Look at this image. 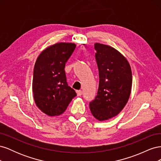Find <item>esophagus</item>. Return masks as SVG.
<instances>
[{"mask_svg": "<svg viewBox=\"0 0 161 161\" xmlns=\"http://www.w3.org/2000/svg\"><path fill=\"white\" fill-rule=\"evenodd\" d=\"M76 93H77V95L78 96H81L82 95V91L81 90H79V91H76Z\"/></svg>", "mask_w": 161, "mask_h": 161, "instance_id": "obj_1", "label": "esophagus"}]
</instances>
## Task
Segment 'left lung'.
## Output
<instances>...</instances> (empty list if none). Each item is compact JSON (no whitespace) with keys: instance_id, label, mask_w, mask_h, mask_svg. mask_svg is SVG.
<instances>
[{"instance_id":"1","label":"left lung","mask_w":161,"mask_h":161,"mask_svg":"<svg viewBox=\"0 0 161 161\" xmlns=\"http://www.w3.org/2000/svg\"><path fill=\"white\" fill-rule=\"evenodd\" d=\"M95 50L99 83L97 96L89 107L96 119L104 121L119 114L127 103L132 76L129 62L115 48L96 43Z\"/></svg>"}]
</instances>
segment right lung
<instances>
[{"mask_svg":"<svg viewBox=\"0 0 161 161\" xmlns=\"http://www.w3.org/2000/svg\"><path fill=\"white\" fill-rule=\"evenodd\" d=\"M76 47L73 43H57L47 47L37 58L32 89L37 108L49 116L64 113L76 95L69 86L65 64Z\"/></svg>","mask_w":161,"mask_h":161,"instance_id":"right-lung-1","label":"right lung"}]
</instances>
